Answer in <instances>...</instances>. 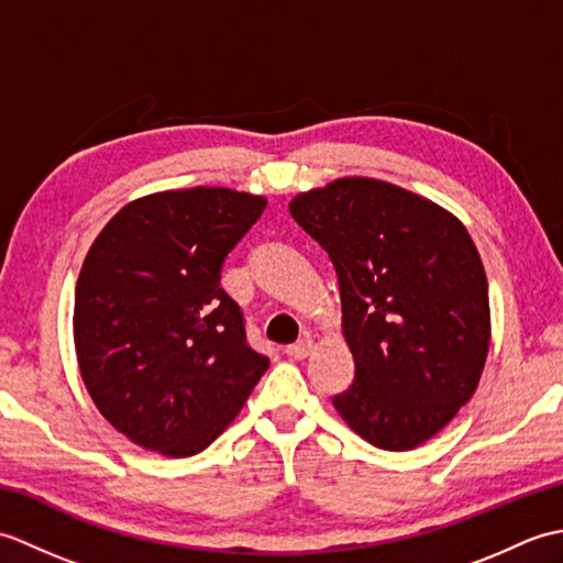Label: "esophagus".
<instances>
[{
	"label": "esophagus",
	"instance_id": "1",
	"mask_svg": "<svg viewBox=\"0 0 563 563\" xmlns=\"http://www.w3.org/2000/svg\"><path fill=\"white\" fill-rule=\"evenodd\" d=\"M314 351V341L312 339H302V341H297V343H292L290 349H288V353L292 355V357H297V361H305V357Z\"/></svg>",
	"mask_w": 563,
	"mask_h": 563
}]
</instances>
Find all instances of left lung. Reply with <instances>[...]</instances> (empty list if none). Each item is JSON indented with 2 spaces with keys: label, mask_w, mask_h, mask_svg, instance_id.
Here are the masks:
<instances>
[{
  "label": "left lung",
  "mask_w": 563,
  "mask_h": 563,
  "mask_svg": "<svg viewBox=\"0 0 563 563\" xmlns=\"http://www.w3.org/2000/svg\"><path fill=\"white\" fill-rule=\"evenodd\" d=\"M329 251L355 361L339 416L369 445L406 452L438 435L479 387L492 343L488 280L466 227L438 202L369 176L290 200Z\"/></svg>",
  "instance_id": "left-lung-1"
}]
</instances>
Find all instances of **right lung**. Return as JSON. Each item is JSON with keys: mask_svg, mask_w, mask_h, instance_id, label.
Instances as JSON below:
<instances>
[{"mask_svg": "<svg viewBox=\"0 0 563 563\" xmlns=\"http://www.w3.org/2000/svg\"><path fill=\"white\" fill-rule=\"evenodd\" d=\"M266 196L222 186L159 190L106 222L75 290V351L91 401L118 433L190 457L224 433L266 373L222 261Z\"/></svg>", "mask_w": 563, "mask_h": 563, "instance_id": "1", "label": "right lung"}]
</instances>
